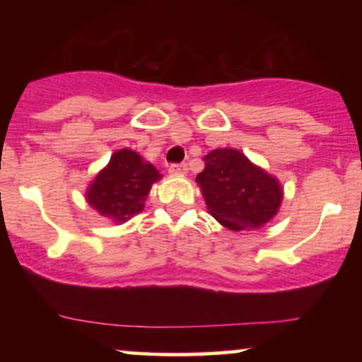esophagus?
Returning <instances> with one entry per match:
<instances>
[{"mask_svg": "<svg viewBox=\"0 0 362 362\" xmlns=\"http://www.w3.org/2000/svg\"><path fill=\"white\" fill-rule=\"evenodd\" d=\"M170 173H187V165L185 163H172L168 167Z\"/></svg>", "mask_w": 362, "mask_h": 362, "instance_id": "esophagus-1", "label": "esophagus"}]
</instances>
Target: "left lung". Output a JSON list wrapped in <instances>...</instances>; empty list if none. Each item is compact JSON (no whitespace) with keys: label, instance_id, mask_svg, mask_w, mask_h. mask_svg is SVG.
<instances>
[{"label":"left lung","instance_id":"1","mask_svg":"<svg viewBox=\"0 0 362 362\" xmlns=\"http://www.w3.org/2000/svg\"><path fill=\"white\" fill-rule=\"evenodd\" d=\"M204 170L197 184L209 213L233 231L259 230L274 218L282 201L276 178L255 167L243 153L213 149L202 158Z\"/></svg>","mask_w":362,"mask_h":362}]
</instances>
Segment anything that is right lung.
I'll use <instances>...</instances> for the list:
<instances>
[{"label":"right lung","mask_w":362,"mask_h":362,"mask_svg":"<svg viewBox=\"0 0 362 362\" xmlns=\"http://www.w3.org/2000/svg\"><path fill=\"white\" fill-rule=\"evenodd\" d=\"M160 177V172L151 163H144L138 153L120 149L95 177L86 201L105 218L124 223L143 211L144 199Z\"/></svg>","instance_id":"add662e5"}]
</instances>
